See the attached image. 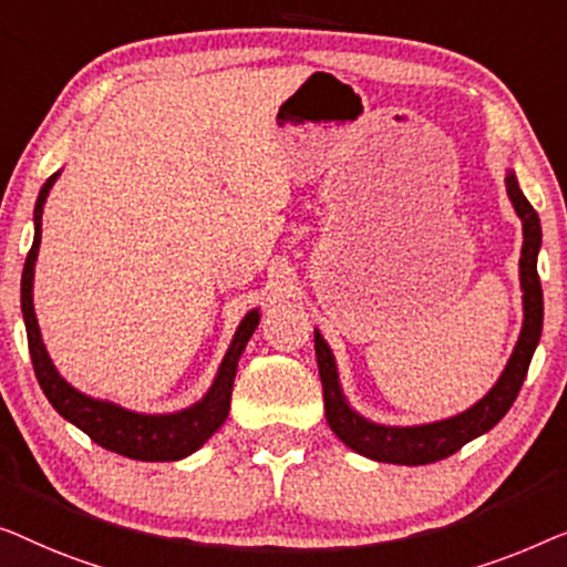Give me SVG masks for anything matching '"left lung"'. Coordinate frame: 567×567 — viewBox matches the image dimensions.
Segmentation results:
<instances>
[{"label": "left lung", "instance_id": "8db88e82", "mask_svg": "<svg viewBox=\"0 0 567 567\" xmlns=\"http://www.w3.org/2000/svg\"><path fill=\"white\" fill-rule=\"evenodd\" d=\"M506 193L512 200L516 215L522 218L524 244L519 259V280H522V302H524V323L519 341H516L512 360L506 362V370L501 372L496 385L488 390V395L481 398L467 411L450 416L444 421L421 426H385L374 424L360 416L341 390L337 360H333L331 347L326 344L321 331L316 329V360L318 374L323 382V405L326 421L331 432L344 442L349 450L364 454V457L390 462V465H429V462L444 460L462 450L475 436L491 432L501 419L512 409L516 395L524 385L526 370H529L532 354L542 337V318H545V302H542V285L537 275V254L542 246V226L539 215L526 200L516 182V174L506 172Z\"/></svg>", "mask_w": 567, "mask_h": 567}]
</instances>
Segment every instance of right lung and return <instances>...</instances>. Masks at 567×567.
Segmentation results:
<instances>
[{"label": "right lung", "mask_w": 567, "mask_h": 567, "mask_svg": "<svg viewBox=\"0 0 567 567\" xmlns=\"http://www.w3.org/2000/svg\"><path fill=\"white\" fill-rule=\"evenodd\" d=\"M59 179V172L45 179L35 203V238L33 249H30L25 259V269H22V285H20V302H22V318H25L28 331V347L30 360H33L35 378L41 382L48 403L61 413L63 419L71 421L76 429L90 436L92 442L105 446L110 452L123 454V457L141 460V462H174L187 457L200 450V446L210 440V436L223 426L230 411V390H234L236 367L241 360L246 344H249L254 329L259 326V308L249 310L244 321L238 323L230 341L226 357L218 367L213 385L203 395V401L189 405L185 411L177 413H138L127 411L123 405L100 401V398L79 393L71 388L66 380L55 370L51 357L45 352V344L41 339V329H38V318L33 308V275H35V259L38 249H41V223H43V205L45 197L51 193L53 182Z\"/></svg>", "instance_id": "add662e5"}]
</instances>
